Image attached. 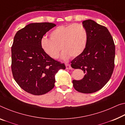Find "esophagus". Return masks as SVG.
<instances>
[{"mask_svg":"<svg viewBox=\"0 0 125 125\" xmlns=\"http://www.w3.org/2000/svg\"><path fill=\"white\" fill-rule=\"evenodd\" d=\"M65 66H66V69H72L71 65L69 64H65Z\"/></svg>","mask_w":125,"mask_h":125,"instance_id":"34e87169","label":"esophagus"}]
</instances>
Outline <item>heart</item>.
Returning <instances> with one entry per match:
<instances>
[{"label": "heart", "instance_id": "heart-1", "mask_svg": "<svg viewBox=\"0 0 125 125\" xmlns=\"http://www.w3.org/2000/svg\"><path fill=\"white\" fill-rule=\"evenodd\" d=\"M50 36L42 38L41 45L43 51L53 59L59 58L61 49V58L67 60L70 56H79L87 46L88 33L81 24L59 26L52 31Z\"/></svg>", "mask_w": 125, "mask_h": 125}]
</instances>
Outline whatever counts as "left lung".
I'll return each mask as SVG.
<instances>
[{
    "label": "left lung",
    "instance_id": "8db88e82",
    "mask_svg": "<svg viewBox=\"0 0 125 125\" xmlns=\"http://www.w3.org/2000/svg\"><path fill=\"white\" fill-rule=\"evenodd\" d=\"M88 41L85 50L71 61L74 69L85 73L80 80H73L76 91L83 93H94L109 81L115 67V46L108 29L91 20L84 21Z\"/></svg>",
    "mask_w": 125,
    "mask_h": 125
}]
</instances>
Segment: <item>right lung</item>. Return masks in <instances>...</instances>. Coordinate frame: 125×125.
<instances>
[{
  "label": "right lung",
  "mask_w": 125,
  "mask_h": 125,
  "mask_svg": "<svg viewBox=\"0 0 125 125\" xmlns=\"http://www.w3.org/2000/svg\"><path fill=\"white\" fill-rule=\"evenodd\" d=\"M56 25L52 23H30L17 32L11 46V72L15 81L24 91L36 95L50 91L61 64L48 56L41 47L44 34Z\"/></svg>",
  "instance_id": "add662e5"
}]
</instances>
